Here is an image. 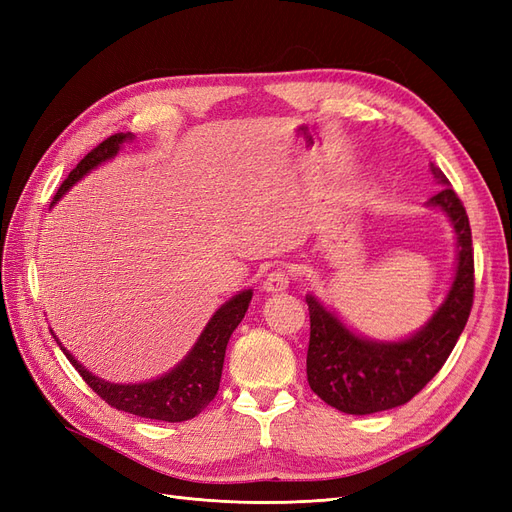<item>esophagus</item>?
I'll return each instance as SVG.
<instances>
[{"mask_svg": "<svg viewBox=\"0 0 512 512\" xmlns=\"http://www.w3.org/2000/svg\"><path fill=\"white\" fill-rule=\"evenodd\" d=\"M288 284H290L288 271L286 269H275L265 277V282H262V290L269 292V294H277V292H284L288 288Z\"/></svg>", "mask_w": 512, "mask_h": 512, "instance_id": "esophagus-1", "label": "esophagus"}]
</instances>
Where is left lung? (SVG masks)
<instances>
[{
    "instance_id": "left-lung-1",
    "label": "left lung",
    "mask_w": 512,
    "mask_h": 512,
    "mask_svg": "<svg viewBox=\"0 0 512 512\" xmlns=\"http://www.w3.org/2000/svg\"><path fill=\"white\" fill-rule=\"evenodd\" d=\"M431 175L442 192L427 207L442 211L455 230V275L444 301L416 333L384 342L352 331L331 307L307 294V382L346 414H374L404 406L438 374L466 327L474 301V252L466 209L440 168Z\"/></svg>"
}]
</instances>
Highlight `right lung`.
Returning a JSON list of instances; mask_svg holds the SVG:
<instances>
[{
	"instance_id": "right-lung-1",
	"label": "right lung",
	"mask_w": 512,
	"mask_h": 512,
	"mask_svg": "<svg viewBox=\"0 0 512 512\" xmlns=\"http://www.w3.org/2000/svg\"><path fill=\"white\" fill-rule=\"evenodd\" d=\"M134 134L119 132L115 136H108L96 149H91L87 156L76 164V168L68 175V179L61 183L57 190L51 207L64 196L76 181H81L87 173H91L96 166L113 160L123 143H130ZM252 288H245L237 292L235 297L228 299L218 312L211 316L203 333L198 335L192 350L183 356V359L166 374L147 380V382H134V384H119L108 382L91 374L79 361L74 359L72 352L61 346L59 337L53 333L55 342L64 350L72 367L79 371L83 380L94 389L108 406L123 410L128 414H136L143 418H153V421H166V423H181L190 421L196 414L203 412L213 397L218 395L222 367H224V354L228 339L239 327L247 307L252 301Z\"/></svg>"
}]
</instances>
